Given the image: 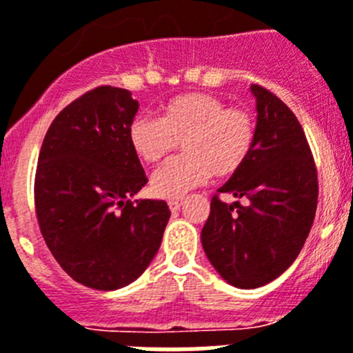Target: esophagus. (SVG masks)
<instances>
[{
  "instance_id": "1",
  "label": "esophagus",
  "mask_w": 353,
  "mask_h": 353,
  "mask_svg": "<svg viewBox=\"0 0 353 353\" xmlns=\"http://www.w3.org/2000/svg\"><path fill=\"white\" fill-rule=\"evenodd\" d=\"M183 202H185V199H183V197L170 199V201H168V208H170L172 211H177L181 206H183Z\"/></svg>"
}]
</instances>
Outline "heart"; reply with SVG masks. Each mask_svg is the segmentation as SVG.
Wrapping results in <instances>:
<instances>
[{"mask_svg": "<svg viewBox=\"0 0 353 353\" xmlns=\"http://www.w3.org/2000/svg\"><path fill=\"white\" fill-rule=\"evenodd\" d=\"M256 137L249 110L228 106L204 92L168 99L159 119L137 117L128 131L134 154L149 165L161 163L183 142L185 154L152 176L151 190L158 197H179L211 176H234L252 154Z\"/></svg>", "mask_w": 353, "mask_h": 353, "instance_id": "b5f03b06", "label": "heart"}]
</instances>
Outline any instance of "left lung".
<instances>
[{
    "mask_svg": "<svg viewBox=\"0 0 353 353\" xmlns=\"http://www.w3.org/2000/svg\"><path fill=\"white\" fill-rule=\"evenodd\" d=\"M257 101L256 145L247 163L211 199L202 247L229 284L252 290L277 279L296 259L318 204V172L295 113L265 87ZM220 193L245 198L219 201Z\"/></svg>",
    "mask_w": 353,
    "mask_h": 353,
    "instance_id": "8db88e82",
    "label": "left lung"
}]
</instances>
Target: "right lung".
Returning <instances> with one entry per match:
<instances>
[{
	"label": "right lung",
	"instance_id": "right-lung-1",
	"mask_svg": "<svg viewBox=\"0 0 353 353\" xmlns=\"http://www.w3.org/2000/svg\"><path fill=\"white\" fill-rule=\"evenodd\" d=\"M139 101L103 85L67 104L49 125L35 172L42 238L76 283L112 291L143 274L170 219L165 201L130 197L145 186L128 131Z\"/></svg>",
	"mask_w": 353,
	"mask_h": 353
}]
</instances>
